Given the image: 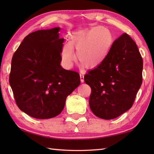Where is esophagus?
<instances>
[{
  "mask_svg": "<svg viewBox=\"0 0 154 154\" xmlns=\"http://www.w3.org/2000/svg\"><path fill=\"white\" fill-rule=\"evenodd\" d=\"M80 79H81V81L82 83L84 82V75L83 74H80Z\"/></svg>",
  "mask_w": 154,
  "mask_h": 154,
  "instance_id": "esophagus-1",
  "label": "esophagus"
}]
</instances>
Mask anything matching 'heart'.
<instances>
[{"instance_id": "heart-1", "label": "heart", "mask_w": 154, "mask_h": 154, "mask_svg": "<svg viewBox=\"0 0 154 154\" xmlns=\"http://www.w3.org/2000/svg\"><path fill=\"white\" fill-rule=\"evenodd\" d=\"M112 44V34L102 26L77 32L72 35L71 44L63 45L62 63L67 68L72 66L75 59L73 47L77 50V58L80 63L86 68H94L106 60Z\"/></svg>"}]
</instances>
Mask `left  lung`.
I'll list each match as a JSON object with an SVG mask.
<instances>
[{
    "instance_id": "1",
    "label": "left lung",
    "mask_w": 154,
    "mask_h": 154,
    "mask_svg": "<svg viewBox=\"0 0 154 154\" xmlns=\"http://www.w3.org/2000/svg\"><path fill=\"white\" fill-rule=\"evenodd\" d=\"M142 69L136 44L122 34L113 42L106 60L84 77L91 89L89 106L94 115L110 120L129 110L141 87Z\"/></svg>"
}]
</instances>
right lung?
Returning <instances> with one entry per match:
<instances>
[{"label":"right lung","instance_id":"obj_1","mask_svg":"<svg viewBox=\"0 0 154 154\" xmlns=\"http://www.w3.org/2000/svg\"><path fill=\"white\" fill-rule=\"evenodd\" d=\"M60 28L38 30L24 38L14 52L9 82L18 107L38 119L57 116L67 97L79 85L78 72L60 65L64 39Z\"/></svg>","mask_w":154,"mask_h":154}]
</instances>
